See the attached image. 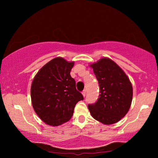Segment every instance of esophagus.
Returning <instances> with one entry per match:
<instances>
[{
  "label": "esophagus",
  "instance_id": "34e87169",
  "mask_svg": "<svg viewBox=\"0 0 158 158\" xmlns=\"http://www.w3.org/2000/svg\"><path fill=\"white\" fill-rule=\"evenodd\" d=\"M82 94H83V97H85V94H86V91H85V90H83V91L82 92Z\"/></svg>",
  "mask_w": 158,
  "mask_h": 158
}]
</instances>
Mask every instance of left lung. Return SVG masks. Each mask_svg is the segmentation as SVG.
I'll return each instance as SVG.
<instances>
[{"instance_id": "left-lung-1", "label": "left lung", "mask_w": 158, "mask_h": 158, "mask_svg": "<svg viewBox=\"0 0 158 158\" xmlns=\"http://www.w3.org/2000/svg\"><path fill=\"white\" fill-rule=\"evenodd\" d=\"M100 86V95L94 104L88 105L93 118L106 125L119 122L129 111L133 88L124 70L113 60L102 57L90 64Z\"/></svg>"}]
</instances>
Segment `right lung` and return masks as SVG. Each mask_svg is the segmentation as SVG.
<instances>
[{"label":"right lung","mask_w":158,"mask_h":158,"mask_svg":"<svg viewBox=\"0 0 158 158\" xmlns=\"http://www.w3.org/2000/svg\"><path fill=\"white\" fill-rule=\"evenodd\" d=\"M74 64L61 57L54 58L38 71L32 81V106L41 120L49 126L68 122L76 103L83 100L70 74Z\"/></svg>","instance_id":"obj_1"}]
</instances>
